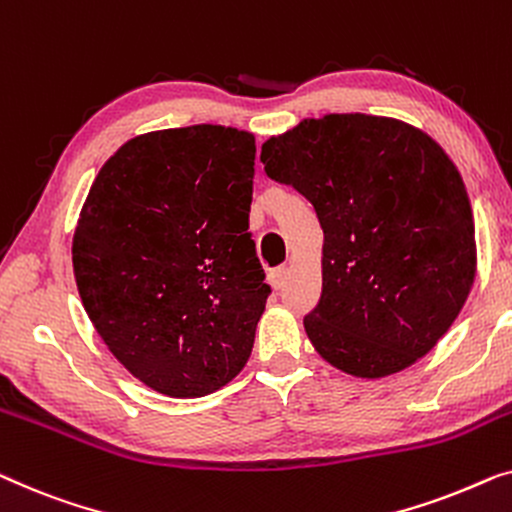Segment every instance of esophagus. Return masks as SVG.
<instances>
[{
  "instance_id": "esophagus-1",
  "label": "esophagus",
  "mask_w": 512,
  "mask_h": 512,
  "mask_svg": "<svg viewBox=\"0 0 512 512\" xmlns=\"http://www.w3.org/2000/svg\"><path fill=\"white\" fill-rule=\"evenodd\" d=\"M288 274H291V270L288 268H277V270H272L270 272V284H272V288H284V284H286V279H288Z\"/></svg>"
}]
</instances>
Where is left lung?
Masks as SVG:
<instances>
[{"mask_svg": "<svg viewBox=\"0 0 512 512\" xmlns=\"http://www.w3.org/2000/svg\"><path fill=\"white\" fill-rule=\"evenodd\" d=\"M261 161L323 228V291L305 316L316 353L383 379L432 351L476 277L471 203L443 147L402 120L344 113L268 138Z\"/></svg>", "mask_w": 512, "mask_h": 512, "instance_id": "left-lung-1", "label": "left lung"}]
</instances>
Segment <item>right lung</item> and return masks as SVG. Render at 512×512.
Wrapping results in <instances>:
<instances>
[{
	"label": "right lung",
	"mask_w": 512,
	"mask_h": 512,
	"mask_svg": "<svg viewBox=\"0 0 512 512\" xmlns=\"http://www.w3.org/2000/svg\"><path fill=\"white\" fill-rule=\"evenodd\" d=\"M254 159V133L221 124L143 133L101 166L80 210L83 307L161 395H210L254 348L270 295L249 233Z\"/></svg>",
	"instance_id": "1"
}]
</instances>
